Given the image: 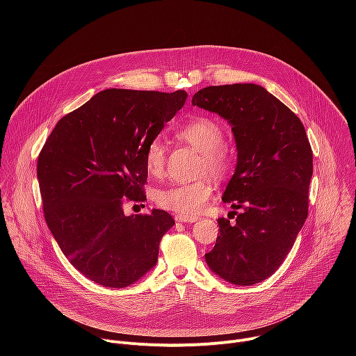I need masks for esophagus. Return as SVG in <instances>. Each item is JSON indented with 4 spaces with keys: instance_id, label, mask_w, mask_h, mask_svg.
<instances>
[{
    "instance_id": "obj_1",
    "label": "esophagus",
    "mask_w": 356,
    "mask_h": 356,
    "mask_svg": "<svg viewBox=\"0 0 356 356\" xmlns=\"http://www.w3.org/2000/svg\"><path fill=\"white\" fill-rule=\"evenodd\" d=\"M175 220L177 221V222H195L197 220H198V217H195V216H175Z\"/></svg>"
}]
</instances>
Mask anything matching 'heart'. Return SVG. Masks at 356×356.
Here are the masks:
<instances>
[{"label":"heart","mask_w":356,"mask_h":356,"mask_svg":"<svg viewBox=\"0 0 356 356\" xmlns=\"http://www.w3.org/2000/svg\"><path fill=\"white\" fill-rule=\"evenodd\" d=\"M176 138L193 146L202 154L198 166V175H210L213 179H224L231 168V156L224 146L225 134L222 127L206 117H198L183 124L176 132ZM146 172L154 177H162L166 166V147L161 139H152L143 152ZM213 193L211 183L201 179L188 184H179L166 188H158L154 193L155 204L163 210L191 216L201 210Z\"/></svg>","instance_id":"heart-1"}]
</instances>
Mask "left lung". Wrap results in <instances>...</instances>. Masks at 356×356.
<instances>
[{
	"label": "left lung",
	"mask_w": 356,
	"mask_h": 356,
	"mask_svg": "<svg viewBox=\"0 0 356 356\" xmlns=\"http://www.w3.org/2000/svg\"><path fill=\"white\" fill-rule=\"evenodd\" d=\"M191 104L227 120L238 150L222 195L236 218L234 224L218 218L220 235L206 262L232 284L264 282L283 264L307 220L313 150L306 129L280 99L252 83L206 87Z\"/></svg>",
	"instance_id": "obj_1"
}]
</instances>
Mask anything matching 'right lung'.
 Segmentation results:
<instances>
[{
    "mask_svg": "<svg viewBox=\"0 0 356 356\" xmlns=\"http://www.w3.org/2000/svg\"><path fill=\"white\" fill-rule=\"evenodd\" d=\"M187 92L108 88L65 115L38 158L46 224L65 257L106 287L131 286L158 262L175 225L163 210L125 216L146 200V145L184 106Z\"/></svg>",
    "mask_w": 356,
    "mask_h": 356,
    "instance_id": "right-lung-1",
    "label": "right lung"
}]
</instances>
